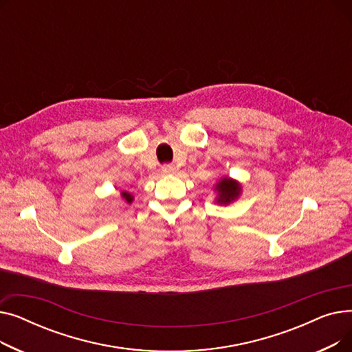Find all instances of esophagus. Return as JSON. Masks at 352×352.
<instances>
[{
	"label": "esophagus",
	"instance_id": "1",
	"mask_svg": "<svg viewBox=\"0 0 352 352\" xmlns=\"http://www.w3.org/2000/svg\"><path fill=\"white\" fill-rule=\"evenodd\" d=\"M162 173L164 174H173L174 171H175V165H173V164H165V165H162Z\"/></svg>",
	"mask_w": 352,
	"mask_h": 352
}]
</instances>
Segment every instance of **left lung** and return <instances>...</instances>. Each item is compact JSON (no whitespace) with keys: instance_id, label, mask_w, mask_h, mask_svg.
<instances>
[{"instance_id":"1","label":"left lung","mask_w":352,"mask_h":352,"mask_svg":"<svg viewBox=\"0 0 352 352\" xmlns=\"http://www.w3.org/2000/svg\"><path fill=\"white\" fill-rule=\"evenodd\" d=\"M215 191L218 192L215 199L217 204L228 206L230 202L235 201L241 194V184L232 178L223 177L215 184Z\"/></svg>"}]
</instances>
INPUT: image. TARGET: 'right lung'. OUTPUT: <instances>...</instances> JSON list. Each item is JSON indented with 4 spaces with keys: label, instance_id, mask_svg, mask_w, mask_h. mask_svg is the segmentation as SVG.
Returning a JSON list of instances; mask_svg holds the SVG:
<instances>
[{
    "label": "right lung",
    "instance_id": "obj_1",
    "mask_svg": "<svg viewBox=\"0 0 352 352\" xmlns=\"http://www.w3.org/2000/svg\"><path fill=\"white\" fill-rule=\"evenodd\" d=\"M121 197L125 199V202H128V204H131V202L134 201V197L129 194V192H126V191H122L121 192Z\"/></svg>",
    "mask_w": 352,
    "mask_h": 352
}]
</instances>
